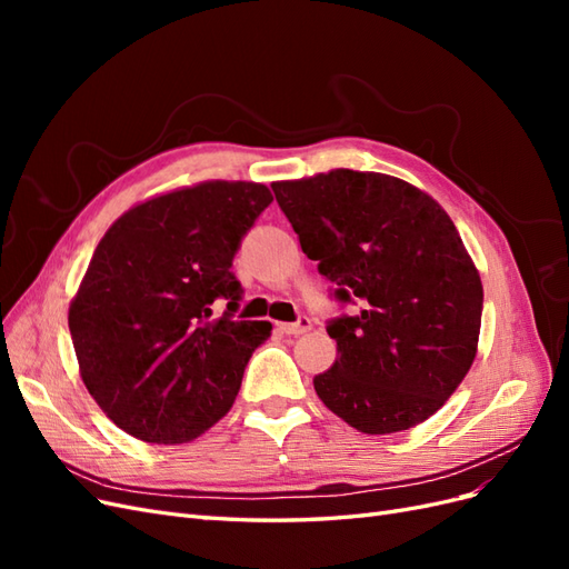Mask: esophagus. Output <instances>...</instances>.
<instances>
[{"label": "esophagus", "instance_id": "1", "mask_svg": "<svg viewBox=\"0 0 569 569\" xmlns=\"http://www.w3.org/2000/svg\"><path fill=\"white\" fill-rule=\"evenodd\" d=\"M278 327H280L282 335L299 337V335H306L308 330H311V320H308L306 316H301L297 322H280Z\"/></svg>", "mask_w": 569, "mask_h": 569}]
</instances>
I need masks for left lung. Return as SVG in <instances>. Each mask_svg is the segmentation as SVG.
I'll use <instances>...</instances> for the list:
<instances>
[{
    "instance_id": "8db88e82",
    "label": "left lung",
    "mask_w": 569,
    "mask_h": 569,
    "mask_svg": "<svg viewBox=\"0 0 569 569\" xmlns=\"http://www.w3.org/2000/svg\"><path fill=\"white\" fill-rule=\"evenodd\" d=\"M303 253L358 311L327 322L335 366L320 401L363 435L425 422L468 375L479 339V272L441 206L399 178L339 168L272 182Z\"/></svg>"
}]
</instances>
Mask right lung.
<instances>
[{
  "label": "right lung",
  "instance_id": "1",
  "mask_svg": "<svg viewBox=\"0 0 569 569\" xmlns=\"http://www.w3.org/2000/svg\"><path fill=\"white\" fill-rule=\"evenodd\" d=\"M270 201L258 182H201L134 206L101 237L68 330L84 387L123 432L184 443L232 408L272 330L234 320L232 258ZM218 298L229 306L216 319Z\"/></svg>",
  "mask_w": 569,
  "mask_h": 569
}]
</instances>
